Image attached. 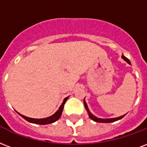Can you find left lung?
Here are the masks:
<instances>
[{
    "instance_id": "8db88e82",
    "label": "left lung",
    "mask_w": 147,
    "mask_h": 147,
    "mask_svg": "<svg viewBox=\"0 0 147 147\" xmlns=\"http://www.w3.org/2000/svg\"><path fill=\"white\" fill-rule=\"evenodd\" d=\"M122 59H123L124 61H126L128 64L131 65L130 61H129V60L127 58H126V57L123 55H122ZM84 106H85V108H86V111H87V113H88L89 118L91 119H92L93 121H95V122H96V123H113V122H116V121H117V120H119V119H121L123 118V117H124V116H125V115H126V114H125V115H123V116H119V117H116V118H111V119L98 118V117H96V116H94L93 114H92L91 112L89 111L88 106H87V103H86V101H85V98H84Z\"/></svg>"
}]
</instances>
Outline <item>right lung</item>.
Segmentation results:
<instances>
[{
  "label": "right lung",
  "instance_id": "obj_1",
  "mask_svg": "<svg viewBox=\"0 0 147 147\" xmlns=\"http://www.w3.org/2000/svg\"><path fill=\"white\" fill-rule=\"evenodd\" d=\"M69 98V96L66 97V98H64L63 102L61 103V105L60 106V107L59 108V109L56 111L55 113L52 115V116H49V117H47V118H44V119H34V118H29V117H27V116H24V115H21L19 113H18L20 115V116L24 118L25 120H27L29 123H34V124H39V125H46V124H49V123H55V121H57L59 119L61 116V113H62V111H63L64 109V105L65 103V102L67 101V99Z\"/></svg>",
  "mask_w": 147,
  "mask_h": 147
}]
</instances>
